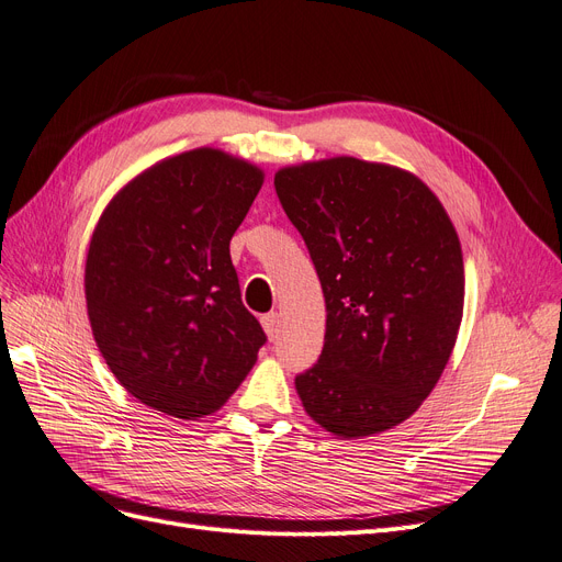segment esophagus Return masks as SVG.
<instances>
[{
	"label": "esophagus",
	"mask_w": 562,
	"mask_h": 562,
	"mask_svg": "<svg viewBox=\"0 0 562 562\" xmlns=\"http://www.w3.org/2000/svg\"><path fill=\"white\" fill-rule=\"evenodd\" d=\"M260 323H262V329H265V334H267V339L274 341L277 336H279V327H281L279 313H267V316L260 318Z\"/></svg>",
	"instance_id": "esophagus-1"
}]
</instances>
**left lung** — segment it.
Returning a JSON list of instances; mask_svg holds the SVG:
<instances>
[{"label": "left lung", "mask_w": 562, "mask_h": 562, "mask_svg": "<svg viewBox=\"0 0 562 562\" xmlns=\"http://www.w3.org/2000/svg\"><path fill=\"white\" fill-rule=\"evenodd\" d=\"M281 205L323 285L318 364L295 378L336 438L406 422L440 380L463 318V254L438 195L408 170L331 156L277 170Z\"/></svg>", "instance_id": "left-lung-1"}]
</instances>
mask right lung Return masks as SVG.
Segmentation results:
<instances>
[{
    "label": "right lung",
    "instance_id": "obj_1",
    "mask_svg": "<svg viewBox=\"0 0 562 562\" xmlns=\"http://www.w3.org/2000/svg\"><path fill=\"white\" fill-rule=\"evenodd\" d=\"M262 182L256 164L198 147L133 177L99 216L89 325L112 375L151 411L212 415L256 364L265 331L241 304L231 239Z\"/></svg>",
    "mask_w": 562,
    "mask_h": 562
}]
</instances>
